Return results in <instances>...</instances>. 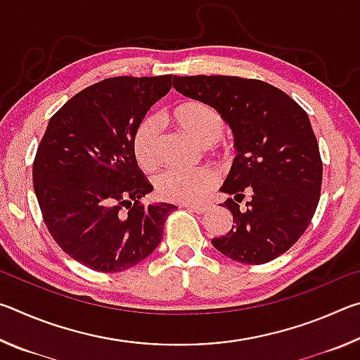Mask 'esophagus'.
Instances as JSON below:
<instances>
[{
	"instance_id": "1",
	"label": "esophagus",
	"mask_w": 360,
	"mask_h": 360,
	"mask_svg": "<svg viewBox=\"0 0 360 360\" xmlns=\"http://www.w3.org/2000/svg\"><path fill=\"white\" fill-rule=\"evenodd\" d=\"M186 208L192 212H197V214H205V212L210 211V205H186Z\"/></svg>"
}]
</instances>
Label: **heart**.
<instances>
[{"instance_id":"obj_1","label":"heart","mask_w":360,"mask_h":360,"mask_svg":"<svg viewBox=\"0 0 360 360\" xmlns=\"http://www.w3.org/2000/svg\"><path fill=\"white\" fill-rule=\"evenodd\" d=\"M172 119L179 129L202 146H211L222 138L225 120L222 114L202 101H184L172 111ZM133 154L138 165L154 169L160 163V127L154 117H146L133 136ZM217 184L211 168H172L155 178L157 193L176 203H193L203 198Z\"/></svg>"}]
</instances>
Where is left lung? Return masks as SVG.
Segmentation results:
<instances>
[{"instance_id":"8db88e82","label":"left lung","mask_w":360,"mask_h":360,"mask_svg":"<svg viewBox=\"0 0 360 360\" xmlns=\"http://www.w3.org/2000/svg\"><path fill=\"white\" fill-rule=\"evenodd\" d=\"M173 87L217 109L235 136L238 154L221 187L231 195L224 205L233 227L212 246L249 265L279 257L308 229L321 197L322 160L308 114L257 79L174 76Z\"/></svg>"}]
</instances>
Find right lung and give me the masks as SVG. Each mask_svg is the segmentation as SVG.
<instances>
[{
    "mask_svg": "<svg viewBox=\"0 0 360 360\" xmlns=\"http://www.w3.org/2000/svg\"><path fill=\"white\" fill-rule=\"evenodd\" d=\"M172 75L109 77L68 100L49 120L33 163V187L52 238L79 264L115 273L160 245L174 205H143L152 192L133 136Z\"/></svg>",
    "mask_w": 360,
    "mask_h": 360,
    "instance_id": "obj_1",
    "label": "right lung"
}]
</instances>
